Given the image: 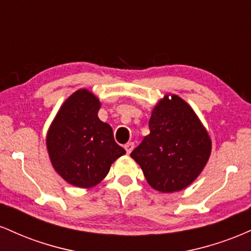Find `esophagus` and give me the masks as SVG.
<instances>
[{
    "mask_svg": "<svg viewBox=\"0 0 251 251\" xmlns=\"http://www.w3.org/2000/svg\"><path fill=\"white\" fill-rule=\"evenodd\" d=\"M133 148H134V144L133 143H127L125 145V150H126V152H127V154H129L132 152V150H133Z\"/></svg>",
    "mask_w": 251,
    "mask_h": 251,
    "instance_id": "34e87169",
    "label": "esophagus"
}]
</instances>
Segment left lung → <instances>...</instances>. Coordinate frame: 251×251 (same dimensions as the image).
Masks as SVG:
<instances>
[{
  "instance_id": "obj_1",
  "label": "left lung",
  "mask_w": 251,
  "mask_h": 251,
  "mask_svg": "<svg viewBox=\"0 0 251 251\" xmlns=\"http://www.w3.org/2000/svg\"><path fill=\"white\" fill-rule=\"evenodd\" d=\"M150 134L131 157L151 188L165 194L188 188L211 154V138L185 100L166 94L152 109Z\"/></svg>"
}]
</instances>
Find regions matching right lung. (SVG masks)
Instances as JSON below:
<instances>
[{
	"label": "right lung",
	"instance_id": "1",
	"mask_svg": "<svg viewBox=\"0 0 251 251\" xmlns=\"http://www.w3.org/2000/svg\"><path fill=\"white\" fill-rule=\"evenodd\" d=\"M100 107L96 94L77 89L62 103L46 135L54 170L76 188L98 185L112 164L126 153L114 142L111 126L98 117Z\"/></svg>",
	"mask_w": 251,
	"mask_h": 251
}]
</instances>
